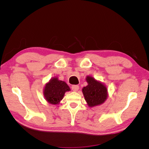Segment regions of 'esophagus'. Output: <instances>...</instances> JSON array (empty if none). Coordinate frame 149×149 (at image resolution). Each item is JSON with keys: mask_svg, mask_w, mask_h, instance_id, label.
<instances>
[{"mask_svg": "<svg viewBox=\"0 0 149 149\" xmlns=\"http://www.w3.org/2000/svg\"><path fill=\"white\" fill-rule=\"evenodd\" d=\"M71 89L73 91H77L79 89V86L78 85H73L71 86Z\"/></svg>", "mask_w": 149, "mask_h": 149, "instance_id": "esophagus-1", "label": "esophagus"}]
</instances>
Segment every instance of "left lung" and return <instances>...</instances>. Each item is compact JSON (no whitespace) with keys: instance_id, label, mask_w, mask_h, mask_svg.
Returning <instances> with one entry per match:
<instances>
[{"instance_id":"1","label":"left lung","mask_w":149,"mask_h":149,"mask_svg":"<svg viewBox=\"0 0 149 149\" xmlns=\"http://www.w3.org/2000/svg\"><path fill=\"white\" fill-rule=\"evenodd\" d=\"M86 80L88 85L83 88L82 91L88 105L92 107L104 102L108 95L106 86L89 76Z\"/></svg>"}]
</instances>
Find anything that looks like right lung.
I'll return each instance as SVG.
<instances>
[{
  "instance_id": "1",
  "label": "right lung",
  "mask_w": 149,
  "mask_h": 149,
  "mask_svg": "<svg viewBox=\"0 0 149 149\" xmlns=\"http://www.w3.org/2000/svg\"><path fill=\"white\" fill-rule=\"evenodd\" d=\"M70 88L65 81L59 80L58 78H52L45 84L43 94L48 102L52 104H58L63 100L65 93L70 91Z\"/></svg>"
}]
</instances>
